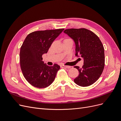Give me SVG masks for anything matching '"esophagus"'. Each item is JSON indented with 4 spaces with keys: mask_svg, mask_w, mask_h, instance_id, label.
Wrapping results in <instances>:
<instances>
[{
    "mask_svg": "<svg viewBox=\"0 0 121 121\" xmlns=\"http://www.w3.org/2000/svg\"><path fill=\"white\" fill-rule=\"evenodd\" d=\"M61 68H64L66 69H69L71 68L70 66H69V65H61L60 66Z\"/></svg>",
    "mask_w": 121,
    "mask_h": 121,
    "instance_id": "1",
    "label": "esophagus"
}]
</instances>
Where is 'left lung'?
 I'll return each mask as SVG.
<instances>
[{
	"instance_id": "left-lung-1",
	"label": "left lung",
	"mask_w": 121,
	"mask_h": 121,
	"mask_svg": "<svg viewBox=\"0 0 121 121\" xmlns=\"http://www.w3.org/2000/svg\"><path fill=\"white\" fill-rule=\"evenodd\" d=\"M64 32L75 43V56L84 59L82 68L74 67L79 73L74 82L82 87L92 85L100 77L104 67V49L100 40L85 28L68 29Z\"/></svg>"
}]
</instances>
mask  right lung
<instances>
[{"mask_svg":"<svg viewBox=\"0 0 121 121\" xmlns=\"http://www.w3.org/2000/svg\"><path fill=\"white\" fill-rule=\"evenodd\" d=\"M64 29L38 31L28 34L22 45L20 53V66L26 80L38 88L49 86L54 80L60 66H48L42 61L53 42Z\"/></svg>","mask_w":121,"mask_h":121,"instance_id":"obj_1","label":"right lung"}]
</instances>
